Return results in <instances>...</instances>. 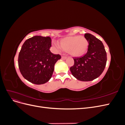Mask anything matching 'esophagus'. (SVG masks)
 <instances>
[{"mask_svg":"<svg viewBox=\"0 0 125 125\" xmlns=\"http://www.w3.org/2000/svg\"><path fill=\"white\" fill-rule=\"evenodd\" d=\"M67 58V56H62V59L65 60V59H66Z\"/></svg>","mask_w":125,"mask_h":125,"instance_id":"34e87169","label":"esophagus"}]
</instances>
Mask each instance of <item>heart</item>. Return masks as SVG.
Segmentation results:
<instances>
[{
    "label": "heart",
    "instance_id": "1",
    "mask_svg": "<svg viewBox=\"0 0 125 125\" xmlns=\"http://www.w3.org/2000/svg\"><path fill=\"white\" fill-rule=\"evenodd\" d=\"M59 43L54 42V46L58 50L68 51L69 53L74 56H79L82 55L88 48V42L83 36H69L62 39Z\"/></svg>",
    "mask_w": 125,
    "mask_h": 125
}]
</instances>
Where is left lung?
<instances>
[{"instance_id":"left-lung-1","label":"left lung","mask_w":125,"mask_h":125,"mask_svg":"<svg viewBox=\"0 0 125 125\" xmlns=\"http://www.w3.org/2000/svg\"><path fill=\"white\" fill-rule=\"evenodd\" d=\"M88 42L86 53L81 57L73 58L74 65L70 68L72 74L78 80L90 81L103 73L107 62V54L103 43L93 35L85 33Z\"/></svg>"}]
</instances>
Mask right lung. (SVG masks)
Here are the masks:
<instances>
[{"mask_svg": "<svg viewBox=\"0 0 125 125\" xmlns=\"http://www.w3.org/2000/svg\"><path fill=\"white\" fill-rule=\"evenodd\" d=\"M51 46L50 36H35L25 41L19 54L18 66L26 80L35 84L50 80L55 63L61 58L60 55L51 52Z\"/></svg>", "mask_w": 125, "mask_h": 125, "instance_id": "right-lung-1", "label": "right lung"}]
</instances>
